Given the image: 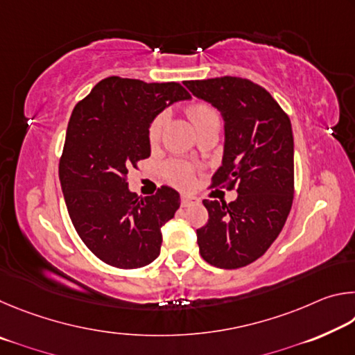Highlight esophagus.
Listing matches in <instances>:
<instances>
[{
  "instance_id": "1",
  "label": "esophagus",
  "mask_w": 355,
  "mask_h": 355,
  "mask_svg": "<svg viewBox=\"0 0 355 355\" xmlns=\"http://www.w3.org/2000/svg\"><path fill=\"white\" fill-rule=\"evenodd\" d=\"M197 203H200V200L197 199L196 196H189V194H183V196H182V207L197 205Z\"/></svg>"
}]
</instances>
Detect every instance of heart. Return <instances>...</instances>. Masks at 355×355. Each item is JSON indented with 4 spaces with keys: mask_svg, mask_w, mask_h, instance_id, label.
<instances>
[{
    "mask_svg": "<svg viewBox=\"0 0 355 355\" xmlns=\"http://www.w3.org/2000/svg\"><path fill=\"white\" fill-rule=\"evenodd\" d=\"M188 114L192 122H194L196 128L202 127L208 122H214V120H219V112L214 110L211 105L208 103H194L188 107ZM167 120V114L161 112L156 116L152 122H150L148 127V141L150 142H156L159 139L161 131L164 128V123ZM166 177L169 178V182L177 186H191L192 183V169L189 166H186L183 163H171L166 166Z\"/></svg>",
    "mask_w": 355,
    "mask_h": 355,
    "instance_id": "obj_1",
    "label": "heart"
}]
</instances>
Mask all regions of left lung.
<instances>
[{
  "label": "left lung",
  "instance_id": "obj_1",
  "mask_svg": "<svg viewBox=\"0 0 355 355\" xmlns=\"http://www.w3.org/2000/svg\"><path fill=\"white\" fill-rule=\"evenodd\" d=\"M194 97L224 119V156L213 186L236 188V200H203L207 225L197 244L207 263L222 269L248 266L279 236L293 205L294 142L290 117L266 89L245 78L184 81Z\"/></svg>",
  "mask_w": 355,
  "mask_h": 355
}]
</instances>
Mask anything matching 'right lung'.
<instances>
[{
  "label": "right lung",
  "instance_id": "obj_1",
  "mask_svg": "<svg viewBox=\"0 0 355 355\" xmlns=\"http://www.w3.org/2000/svg\"><path fill=\"white\" fill-rule=\"evenodd\" d=\"M189 98L178 83L110 76L71 112L59 180L76 233L106 264L136 269L159 255L161 227L180 208V194L161 186L155 196L139 197L128 189L127 175L150 156V122Z\"/></svg>",
  "mask_w": 355,
  "mask_h": 355
}]
</instances>
